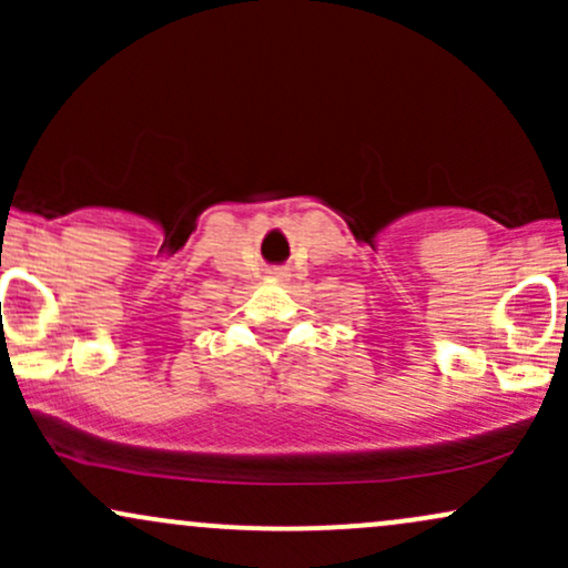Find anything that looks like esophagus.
<instances>
[{"mask_svg":"<svg viewBox=\"0 0 568 568\" xmlns=\"http://www.w3.org/2000/svg\"><path fill=\"white\" fill-rule=\"evenodd\" d=\"M270 275H272V277H288V272H285V270H280V266H277V270H272Z\"/></svg>","mask_w":568,"mask_h":568,"instance_id":"esophagus-1","label":"esophagus"}]
</instances>
